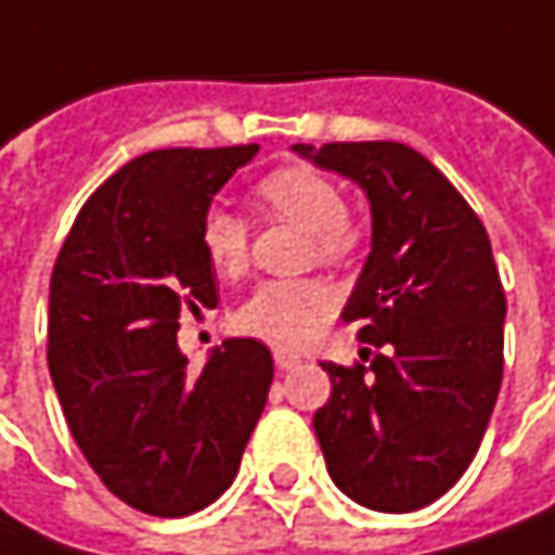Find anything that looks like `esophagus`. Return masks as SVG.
I'll use <instances>...</instances> for the list:
<instances>
[{
  "instance_id": "esophagus-1",
  "label": "esophagus",
  "mask_w": 555,
  "mask_h": 555,
  "mask_svg": "<svg viewBox=\"0 0 555 555\" xmlns=\"http://www.w3.org/2000/svg\"><path fill=\"white\" fill-rule=\"evenodd\" d=\"M273 360H276L279 370H295V366L301 363V357H298V353H292V350H276V353H273Z\"/></svg>"
}]
</instances>
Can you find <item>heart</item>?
Masks as SVG:
<instances>
[{
	"mask_svg": "<svg viewBox=\"0 0 555 555\" xmlns=\"http://www.w3.org/2000/svg\"><path fill=\"white\" fill-rule=\"evenodd\" d=\"M254 198L270 214L310 232V257L341 263L360 245V232L348 220L345 189L310 167H282L254 185ZM198 242L217 273H238L248 263L251 230L223 205H210L198 223ZM335 307V292L320 279H270L260 282L235 310V325L263 341L295 348L307 341Z\"/></svg>",
	"mask_w": 555,
	"mask_h": 555,
	"instance_id": "heart-1",
	"label": "heart"
}]
</instances>
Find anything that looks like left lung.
Wrapping results in <instances>:
<instances>
[{
	"label": "left lung",
	"instance_id": "obj_1",
	"mask_svg": "<svg viewBox=\"0 0 555 555\" xmlns=\"http://www.w3.org/2000/svg\"><path fill=\"white\" fill-rule=\"evenodd\" d=\"M360 182L373 251L341 310L370 363H323L325 469L360 506L413 513L469 469L503 382L506 295L491 238L444 173L403 142L295 145Z\"/></svg>",
	"mask_w": 555,
	"mask_h": 555
}]
</instances>
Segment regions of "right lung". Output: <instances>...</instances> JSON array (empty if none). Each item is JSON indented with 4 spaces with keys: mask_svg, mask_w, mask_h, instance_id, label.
Returning a JSON list of instances; mask_svg holds the SVG:
<instances>
[{
    "mask_svg": "<svg viewBox=\"0 0 555 555\" xmlns=\"http://www.w3.org/2000/svg\"><path fill=\"white\" fill-rule=\"evenodd\" d=\"M257 145L133 157L80 207L49 282V373L86 463L139 513L192 516L232 485L273 382L270 348L230 338L205 370L182 310L217 307L198 223Z\"/></svg>",
    "mask_w": 555,
    "mask_h": 555,
    "instance_id": "1",
    "label": "right lung"
}]
</instances>
